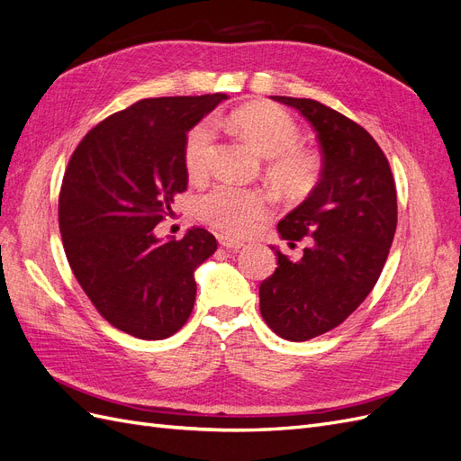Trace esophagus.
Segmentation results:
<instances>
[{
    "mask_svg": "<svg viewBox=\"0 0 461 461\" xmlns=\"http://www.w3.org/2000/svg\"><path fill=\"white\" fill-rule=\"evenodd\" d=\"M217 240L222 248H227V249H240L244 246L240 240H234V239H230V236H225V234H219Z\"/></svg>",
    "mask_w": 461,
    "mask_h": 461,
    "instance_id": "34e87169",
    "label": "esophagus"
}]
</instances>
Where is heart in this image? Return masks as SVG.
<instances>
[{
  "instance_id": "1",
  "label": "heart",
  "mask_w": 461,
  "mask_h": 461,
  "mask_svg": "<svg viewBox=\"0 0 461 461\" xmlns=\"http://www.w3.org/2000/svg\"><path fill=\"white\" fill-rule=\"evenodd\" d=\"M234 122L252 144L269 158L267 175L288 194L312 190L319 175V161L300 146L296 121L275 105H249L234 115ZM215 119L194 124L185 140V167L192 178L207 175L215 151ZM269 196L258 188L217 185L196 200V215L205 225L230 236H244L256 229L269 212Z\"/></svg>"
}]
</instances>
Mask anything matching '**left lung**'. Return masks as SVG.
<instances>
[{
  "instance_id": "8db88e82",
  "label": "left lung",
  "mask_w": 461,
  "mask_h": 461,
  "mask_svg": "<svg viewBox=\"0 0 461 461\" xmlns=\"http://www.w3.org/2000/svg\"><path fill=\"white\" fill-rule=\"evenodd\" d=\"M271 97L310 121L323 156L319 183L276 227L283 240L312 236V246L300 261L273 248L278 267L259 286L265 323L303 342L339 327L379 281L396 232V186L383 149L357 122L315 100Z\"/></svg>"
}]
</instances>
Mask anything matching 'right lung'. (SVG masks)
Masks as SVG:
<instances>
[{
	"label": "right lung",
	"mask_w": 461,
	"mask_h": 461,
	"mask_svg": "<svg viewBox=\"0 0 461 461\" xmlns=\"http://www.w3.org/2000/svg\"><path fill=\"white\" fill-rule=\"evenodd\" d=\"M227 94L148 97L82 138L63 176L59 230L68 265L95 310L142 340L169 339L196 300L194 271L217 240L192 227L161 240L156 225L185 192L188 131Z\"/></svg>",
	"instance_id": "right-lung-1"
}]
</instances>
